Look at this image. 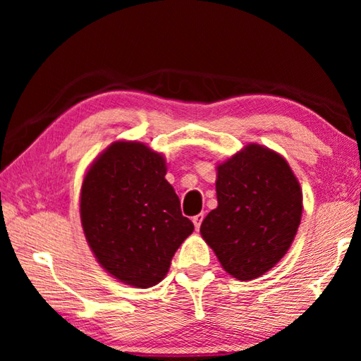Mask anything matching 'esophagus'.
<instances>
[{"instance_id":"1","label":"esophagus","mask_w":361,"mask_h":361,"mask_svg":"<svg viewBox=\"0 0 361 361\" xmlns=\"http://www.w3.org/2000/svg\"><path fill=\"white\" fill-rule=\"evenodd\" d=\"M202 221H204V213H199V215L192 216V223L195 226V229L200 228V224H202Z\"/></svg>"}]
</instances>
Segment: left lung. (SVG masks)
I'll list each match as a JSON object with an SVG mask.
<instances>
[{
	"label": "left lung",
	"mask_w": 361,
	"mask_h": 361,
	"mask_svg": "<svg viewBox=\"0 0 361 361\" xmlns=\"http://www.w3.org/2000/svg\"><path fill=\"white\" fill-rule=\"evenodd\" d=\"M218 207L200 234L237 280L266 274L288 252L301 223L302 192L288 162L261 145H247L216 167Z\"/></svg>",
	"instance_id": "1"
}]
</instances>
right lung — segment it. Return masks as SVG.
I'll return each mask as SVG.
<instances>
[{
  "label": "right lung",
  "instance_id": "1",
  "mask_svg": "<svg viewBox=\"0 0 361 361\" xmlns=\"http://www.w3.org/2000/svg\"><path fill=\"white\" fill-rule=\"evenodd\" d=\"M166 173L159 152L138 142H114L82 181L81 223L90 250L106 272L137 288L166 277L194 231Z\"/></svg>",
  "mask_w": 361,
  "mask_h": 361
}]
</instances>
